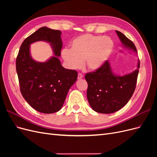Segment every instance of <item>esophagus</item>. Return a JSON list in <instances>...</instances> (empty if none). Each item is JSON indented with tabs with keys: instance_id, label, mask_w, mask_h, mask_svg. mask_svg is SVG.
Here are the masks:
<instances>
[{
	"instance_id": "obj_1",
	"label": "esophagus",
	"mask_w": 157,
	"mask_h": 157,
	"mask_svg": "<svg viewBox=\"0 0 157 157\" xmlns=\"http://www.w3.org/2000/svg\"><path fill=\"white\" fill-rule=\"evenodd\" d=\"M82 78H83V75L82 73H79L78 74V79H81Z\"/></svg>"
}]
</instances>
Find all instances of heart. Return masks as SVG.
I'll use <instances>...</instances> for the list:
<instances>
[{
	"mask_svg": "<svg viewBox=\"0 0 157 157\" xmlns=\"http://www.w3.org/2000/svg\"><path fill=\"white\" fill-rule=\"evenodd\" d=\"M113 46L110 37L87 33L75 38L71 42V49H63L61 56L71 69L82 68L84 61L88 69L96 70L105 62Z\"/></svg>",
	"mask_w": 157,
	"mask_h": 157,
	"instance_id": "heart-1",
	"label": "heart"
}]
</instances>
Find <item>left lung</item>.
<instances>
[{
    "instance_id": "left-lung-1",
    "label": "left lung",
    "mask_w": 157,
    "mask_h": 157,
    "mask_svg": "<svg viewBox=\"0 0 157 157\" xmlns=\"http://www.w3.org/2000/svg\"><path fill=\"white\" fill-rule=\"evenodd\" d=\"M117 34L126 48L137 52L134 44L118 31ZM140 66L134 72L124 76L114 74L109 61L96 71L85 75L88 82L87 98L90 105L95 111L109 114L120 110L130 100L136 89Z\"/></svg>"
}]
</instances>
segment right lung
Returning a JSON list of instances; mask_svg holds the SVG:
<instances>
[{"label": "right lung", "mask_w": 157, "mask_h": 157, "mask_svg": "<svg viewBox=\"0 0 157 157\" xmlns=\"http://www.w3.org/2000/svg\"><path fill=\"white\" fill-rule=\"evenodd\" d=\"M61 34L59 30L40 28L23 42L16 58L22 96L33 109L42 113L59 111L69 88L77 79V71L63 67L58 58L63 44ZM39 40L50 43L56 56L44 63L35 62L30 55V44Z\"/></svg>", "instance_id": "obj_1"}]
</instances>
